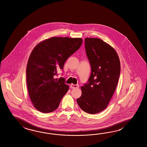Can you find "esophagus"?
<instances>
[{
  "mask_svg": "<svg viewBox=\"0 0 147 147\" xmlns=\"http://www.w3.org/2000/svg\"><path fill=\"white\" fill-rule=\"evenodd\" d=\"M79 87V85L78 84H71L70 85V88H78Z\"/></svg>",
  "mask_w": 147,
  "mask_h": 147,
  "instance_id": "1",
  "label": "esophagus"
}]
</instances>
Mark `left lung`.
<instances>
[{
	"mask_svg": "<svg viewBox=\"0 0 147 147\" xmlns=\"http://www.w3.org/2000/svg\"><path fill=\"white\" fill-rule=\"evenodd\" d=\"M85 48L91 66L88 82L77 99L80 108L89 114L105 109L113 95L120 74V62L113 48L98 38H85Z\"/></svg>",
	"mask_w": 147,
	"mask_h": 147,
	"instance_id": "8db88e82",
	"label": "left lung"
}]
</instances>
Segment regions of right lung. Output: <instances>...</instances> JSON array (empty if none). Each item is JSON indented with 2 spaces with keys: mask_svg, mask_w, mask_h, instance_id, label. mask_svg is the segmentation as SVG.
<instances>
[{
  "mask_svg": "<svg viewBox=\"0 0 147 147\" xmlns=\"http://www.w3.org/2000/svg\"><path fill=\"white\" fill-rule=\"evenodd\" d=\"M82 42L80 38L53 37L34 48L27 65L26 79L30 100L38 111L47 113L58 108L69 86L65 78L54 77Z\"/></svg>",
  "mask_w": 147,
  "mask_h": 147,
  "instance_id": "right-lung-1",
  "label": "right lung"
}]
</instances>
